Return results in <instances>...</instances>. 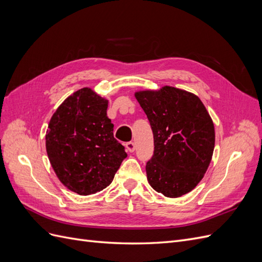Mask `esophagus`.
I'll list each match as a JSON object with an SVG mask.
<instances>
[{"mask_svg":"<svg viewBox=\"0 0 262 262\" xmlns=\"http://www.w3.org/2000/svg\"><path fill=\"white\" fill-rule=\"evenodd\" d=\"M125 148L126 150H129V152H134V149H136V143L134 142H126L125 143Z\"/></svg>","mask_w":262,"mask_h":262,"instance_id":"1","label":"esophagus"}]
</instances>
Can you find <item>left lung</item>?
Masks as SVG:
<instances>
[{
	"label": "left lung",
	"mask_w": 262,
	"mask_h": 262,
	"mask_svg": "<svg viewBox=\"0 0 262 262\" xmlns=\"http://www.w3.org/2000/svg\"><path fill=\"white\" fill-rule=\"evenodd\" d=\"M153 131L154 153L146 163L148 184L168 198L184 195L199 184L213 155L214 124L195 95L164 86L136 93Z\"/></svg>",
	"instance_id": "8db88e82"
}]
</instances>
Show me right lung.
<instances>
[{
    "label": "right lung",
    "mask_w": 262,
    "mask_h": 262,
    "mask_svg": "<svg viewBox=\"0 0 262 262\" xmlns=\"http://www.w3.org/2000/svg\"><path fill=\"white\" fill-rule=\"evenodd\" d=\"M107 107L108 100L84 87L62 102L48 125L46 148L52 168L63 185L81 195L112 184L126 157L114 138Z\"/></svg>",
    "instance_id": "add662e5"
}]
</instances>
